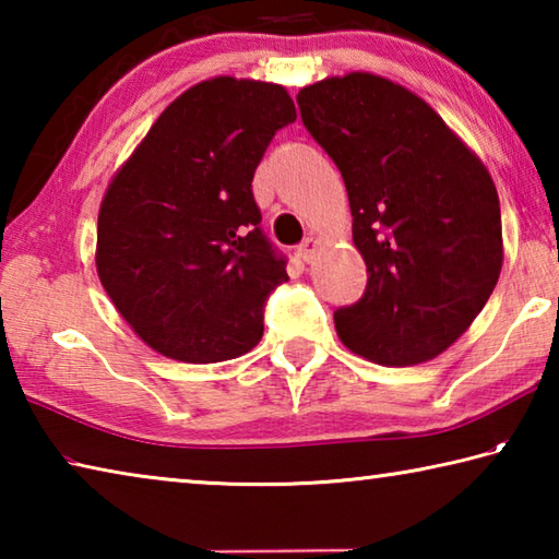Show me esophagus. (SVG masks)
<instances>
[{"instance_id": "esophagus-1", "label": "esophagus", "mask_w": 559, "mask_h": 559, "mask_svg": "<svg viewBox=\"0 0 559 559\" xmlns=\"http://www.w3.org/2000/svg\"><path fill=\"white\" fill-rule=\"evenodd\" d=\"M316 253H318V239H313V236H308V239L298 246V257L306 261V263H310V261L316 259Z\"/></svg>"}]
</instances>
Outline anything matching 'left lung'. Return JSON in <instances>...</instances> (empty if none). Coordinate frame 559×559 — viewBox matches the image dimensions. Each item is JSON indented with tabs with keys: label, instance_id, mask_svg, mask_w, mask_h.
Wrapping results in <instances>:
<instances>
[{
	"label": "left lung",
	"instance_id": "obj_1",
	"mask_svg": "<svg viewBox=\"0 0 559 559\" xmlns=\"http://www.w3.org/2000/svg\"><path fill=\"white\" fill-rule=\"evenodd\" d=\"M302 126L345 179L365 296L335 330L355 355L409 367L466 333L503 266L493 179L427 100L353 71L300 88Z\"/></svg>",
	"mask_w": 559,
	"mask_h": 559
}]
</instances>
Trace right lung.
<instances>
[{"label": "right lung", "instance_id": "add662e5", "mask_svg": "<svg viewBox=\"0 0 559 559\" xmlns=\"http://www.w3.org/2000/svg\"><path fill=\"white\" fill-rule=\"evenodd\" d=\"M293 120L278 83L216 75L169 103L112 175L98 278L155 353L206 365L259 345L263 302L288 273L261 231L251 182Z\"/></svg>", "mask_w": 559, "mask_h": 559}]
</instances>
